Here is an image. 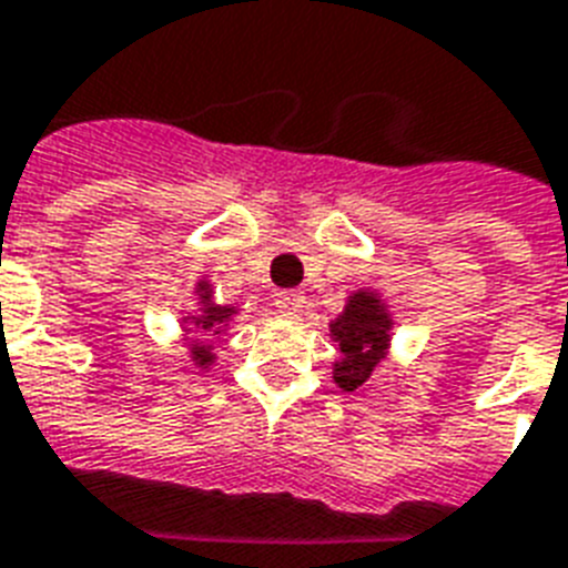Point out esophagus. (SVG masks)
I'll use <instances>...</instances> for the list:
<instances>
[{"label": "esophagus", "mask_w": 568, "mask_h": 568, "mask_svg": "<svg viewBox=\"0 0 568 568\" xmlns=\"http://www.w3.org/2000/svg\"><path fill=\"white\" fill-rule=\"evenodd\" d=\"M276 310L283 312L285 318H297L306 306V294L297 292V288H288V292H280L276 294Z\"/></svg>", "instance_id": "obj_1"}]
</instances>
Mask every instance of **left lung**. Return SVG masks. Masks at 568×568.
<instances>
[{
    "instance_id": "1",
    "label": "left lung",
    "mask_w": 568,
    "mask_h": 568,
    "mask_svg": "<svg viewBox=\"0 0 568 568\" xmlns=\"http://www.w3.org/2000/svg\"><path fill=\"white\" fill-rule=\"evenodd\" d=\"M388 333H392V315L377 294L359 288L347 297L345 312L329 324V336L342 354L333 365V379L338 388L354 392L372 377L388 351V342H392Z\"/></svg>"
}]
</instances>
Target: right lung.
Here are the masks:
<instances>
[{"mask_svg": "<svg viewBox=\"0 0 568 568\" xmlns=\"http://www.w3.org/2000/svg\"><path fill=\"white\" fill-rule=\"evenodd\" d=\"M196 301H200V310H196V315H189L185 324H191V327L205 338H196L194 345H191V363H194L196 368H209V365L214 363L209 336H217V333L230 324L232 315H239V310H235V306H217V303L212 301V285L205 283V280L196 283Z\"/></svg>", "mask_w": 568, "mask_h": 568, "instance_id": "add662e5", "label": "right lung"}]
</instances>
